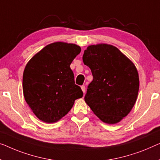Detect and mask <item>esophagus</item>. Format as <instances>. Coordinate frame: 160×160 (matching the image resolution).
Returning <instances> with one entry per match:
<instances>
[{
  "instance_id": "34e87169",
  "label": "esophagus",
  "mask_w": 160,
  "mask_h": 160,
  "mask_svg": "<svg viewBox=\"0 0 160 160\" xmlns=\"http://www.w3.org/2000/svg\"><path fill=\"white\" fill-rule=\"evenodd\" d=\"M81 89H82V92L85 93V85H82V86H81Z\"/></svg>"
}]
</instances>
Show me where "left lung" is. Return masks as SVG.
Segmentation results:
<instances>
[{
	"instance_id": "left-lung-1",
	"label": "left lung",
	"mask_w": 160,
	"mask_h": 160,
	"mask_svg": "<svg viewBox=\"0 0 160 160\" xmlns=\"http://www.w3.org/2000/svg\"><path fill=\"white\" fill-rule=\"evenodd\" d=\"M82 60L93 78L85 101L102 121L119 122L137 101L139 88L137 68L118 49L106 44L88 47Z\"/></svg>"
}]
</instances>
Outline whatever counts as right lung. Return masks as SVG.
I'll return each mask as SVG.
<instances>
[{
	"label": "right lung",
	"instance_id": "add662e5",
	"mask_svg": "<svg viewBox=\"0 0 160 160\" xmlns=\"http://www.w3.org/2000/svg\"><path fill=\"white\" fill-rule=\"evenodd\" d=\"M79 46L64 42L47 45L32 57L23 75L25 100L37 117L54 123L65 116L76 99L82 97L70 69Z\"/></svg>",
	"mask_w": 160,
	"mask_h": 160
}]
</instances>
